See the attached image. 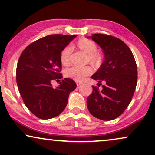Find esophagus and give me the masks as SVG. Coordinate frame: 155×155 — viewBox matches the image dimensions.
<instances>
[{
    "mask_svg": "<svg viewBox=\"0 0 155 155\" xmlns=\"http://www.w3.org/2000/svg\"><path fill=\"white\" fill-rule=\"evenodd\" d=\"M76 86H79L80 85H81V84H83V83H82L81 81H76Z\"/></svg>",
    "mask_w": 155,
    "mask_h": 155,
    "instance_id": "34e87169",
    "label": "esophagus"
}]
</instances>
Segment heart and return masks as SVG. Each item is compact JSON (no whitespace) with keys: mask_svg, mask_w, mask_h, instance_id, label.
I'll return each mask as SVG.
<instances>
[{"mask_svg":"<svg viewBox=\"0 0 155 155\" xmlns=\"http://www.w3.org/2000/svg\"><path fill=\"white\" fill-rule=\"evenodd\" d=\"M78 46L84 53L88 55L90 61L91 62H96L98 59V55L96 54L97 47L96 45L91 40L81 39L78 42ZM73 49L71 45H68L61 51L60 54L61 62L64 65H68L70 63V56ZM93 72L91 67H79L73 66L68 68L65 71V76L69 79H74L76 81H82L85 79L86 76H89Z\"/></svg>","mask_w":155,"mask_h":155,"instance_id":"obj_1","label":"heart"}]
</instances>
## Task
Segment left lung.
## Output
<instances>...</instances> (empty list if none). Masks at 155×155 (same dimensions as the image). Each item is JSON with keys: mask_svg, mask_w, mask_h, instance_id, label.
I'll return each mask as SVG.
<instances>
[{"mask_svg": "<svg viewBox=\"0 0 155 155\" xmlns=\"http://www.w3.org/2000/svg\"><path fill=\"white\" fill-rule=\"evenodd\" d=\"M88 38L98 45L104 54V62L91 78L106 83L101 91L93 86L86 101L88 111L102 120H114L124 112L133 98L137 81V64L130 49L120 39L104 34Z\"/></svg>", "mask_w": 155, "mask_h": 155, "instance_id": "8db88e82", "label": "left lung"}]
</instances>
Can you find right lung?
Returning a JSON list of instances; mask_svg holds the SVG:
<instances>
[{
	"label": "right lung",
	"instance_id": "1",
	"mask_svg": "<svg viewBox=\"0 0 155 155\" xmlns=\"http://www.w3.org/2000/svg\"><path fill=\"white\" fill-rule=\"evenodd\" d=\"M76 35H51L28 45L20 55L16 81L22 100L29 110L40 119L59 115L67 106L69 95L75 90L74 80L64 79L53 88L52 80L62 75L61 51Z\"/></svg>",
	"mask_w": 155,
	"mask_h": 155
}]
</instances>
